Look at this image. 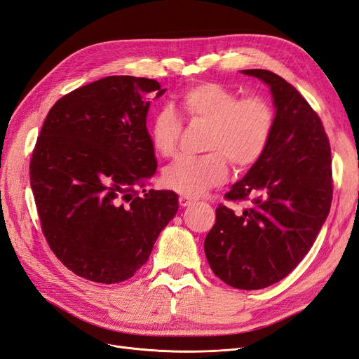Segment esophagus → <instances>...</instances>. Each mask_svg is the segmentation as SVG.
<instances>
[{
    "label": "esophagus",
    "mask_w": 359,
    "mask_h": 359,
    "mask_svg": "<svg viewBox=\"0 0 359 359\" xmlns=\"http://www.w3.org/2000/svg\"><path fill=\"white\" fill-rule=\"evenodd\" d=\"M178 202L184 208V206H190L194 202V199H193V197H189V196H180Z\"/></svg>",
    "instance_id": "obj_1"
}]
</instances>
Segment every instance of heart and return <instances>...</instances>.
<instances>
[{"mask_svg":"<svg viewBox=\"0 0 359 359\" xmlns=\"http://www.w3.org/2000/svg\"><path fill=\"white\" fill-rule=\"evenodd\" d=\"M184 117L193 125L208 126L202 157L185 158L163 172V184L184 196H199L224 182L230 162L236 169H250L259 162L275 132L276 113L264 96L239 93L227 86L206 81L187 89L180 100ZM181 123L170 108L154 117L151 141L166 158L178 154Z\"/></svg>","mask_w":359,"mask_h":359,"instance_id":"1","label":"heart"}]
</instances>
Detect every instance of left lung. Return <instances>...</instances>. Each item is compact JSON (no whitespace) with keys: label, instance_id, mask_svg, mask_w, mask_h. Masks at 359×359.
<instances>
[{"label":"left lung","instance_id":"1","mask_svg":"<svg viewBox=\"0 0 359 359\" xmlns=\"http://www.w3.org/2000/svg\"><path fill=\"white\" fill-rule=\"evenodd\" d=\"M270 86L276 125L269 148L224 194L250 202L242 212L219 203L205 238L214 273L239 290H262L297 267L332 201L331 148L323 121L292 84L267 69H245Z\"/></svg>","mask_w":359,"mask_h":359}]
</instances>
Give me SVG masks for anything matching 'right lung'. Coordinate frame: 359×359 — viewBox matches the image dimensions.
Returning <instances> with one entry per match:
<instances>
[{"label": "right lung", "mask_w": 359, "mask_h": 359, "mask_svg": "<svg viewBox=\"0 0 359 359\" xmlns=\"http://www.w3.org/2000/svg\"><path fill=\"white\" fill-rule=\"evenodd\" d=\"M163 93L156 80L111 76L62 96L43 123L29 162L41 230L84 279L132 278L178 211L174 191L137 190L157 169L145 121Z\"/></svg>", "instance_id": "1"}]
</instances>
